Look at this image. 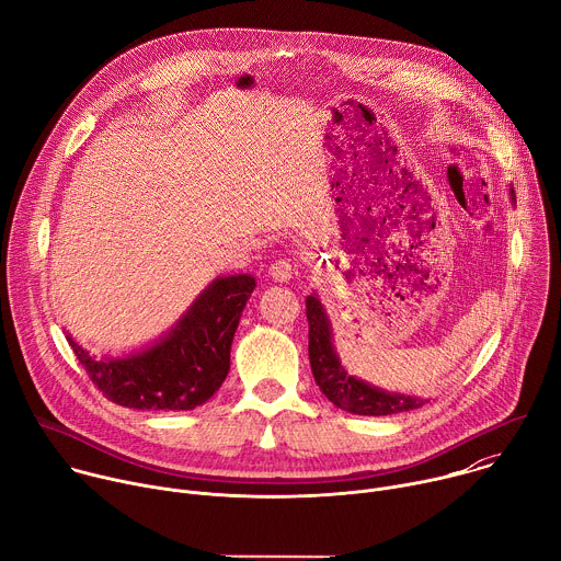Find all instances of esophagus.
Wrapping results in <instances>:
<instances>
[{
    "label": "esophagus",
    "mask_w": 561,
    "mask_h": 561,
    "mask_svg": "<svg viewBox=\"0 0 561 561\" xmlns=\"http://www.w3.org/2000/svg\"><path fill=\"white\" fill-rule=\"evenodd\" d=\"M268 275H271L275 282L286 284V282H290V279L297 275V268H295V264H290L288 260H277V262L271 264Z\"/></svg>",
    "instance_id": "34e87169"
}]
</instances>
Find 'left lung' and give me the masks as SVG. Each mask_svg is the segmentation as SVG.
Returning a JSON list of instances; mask_svg holds the SVG:
<instances>
[{"mask_svg":"<svg viewBox=\"0 0 561 561\" xmlns=\"http://www.w3.org/2000/svg\"><path fill=\"white\" fill-rule=\"evenodd\" d=\"M511 197L515 202L513 188H511ZM306 317H308V357H310L312 377L319 390H322L337 409L348 411L353 415L381 417V415L415 411L428 402V399H422L415 394L388 392L364 379H357L355 375H348L333 344L331 319L314 293L306 297Z\"/></svg>","mask_w":561,"mask_h":561,"instance_id":"left-lung-1","label":"left lung"}]
</instances>
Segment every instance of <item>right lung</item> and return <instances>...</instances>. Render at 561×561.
<instances>
[{"instance_id":"obj_1","label":"right lung","mask_w":561,"mask_h":561,"mask_svg":"<svg viewBox=\"0 0 561 561\" xmlns=\"http://www.w3.org/2000/svg\"><path fill=\"white\" fill-rule=\"evenodd\" d=\"M253 290V275L213 279L167 335L122 357H95L70 335L66 340L111 402L137 411H193L224 383L230 344Z\"/></svg>"}]
</instances>
